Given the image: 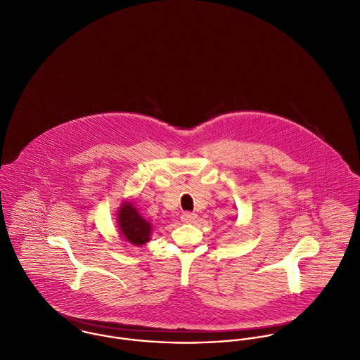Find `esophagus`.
<instances>
[{"label":"esophagus","instance_id":"1","mask_svg":"<svg viewBox=\"0 0 360 360\" xmlns=\"http://www.w3.org/2000/svg\"><path fill=\"white\" fill-rule=\"evenodd\" d=\"M196 214L195 213H191V212H185V213H182V216H181V219L184 221V222H186V224H189V222H193L195 219H196Z\"/></svg>","mask_w":360,"mask_h":360}]
</instances>
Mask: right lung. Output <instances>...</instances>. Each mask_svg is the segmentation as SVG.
Instances as JSON below:
<instances>
[{
	"mask_svg": "<svg viewBox=\"0 0 360 360\" xmlns=\"http://www.w3.org/2000/svg\"><path fill=\"white\" fill-rule=\"evenodd\" d=\"M120 229L124 238L134 245H143L150 236V222L138 213V210L131 205L125 203L118 213Z\"/></svg>",
	"mask_w": 360,
	"mask_h": 360,
	"instance_id": "right-lung-1",
	"label": "right lung"
}]
</instances>
